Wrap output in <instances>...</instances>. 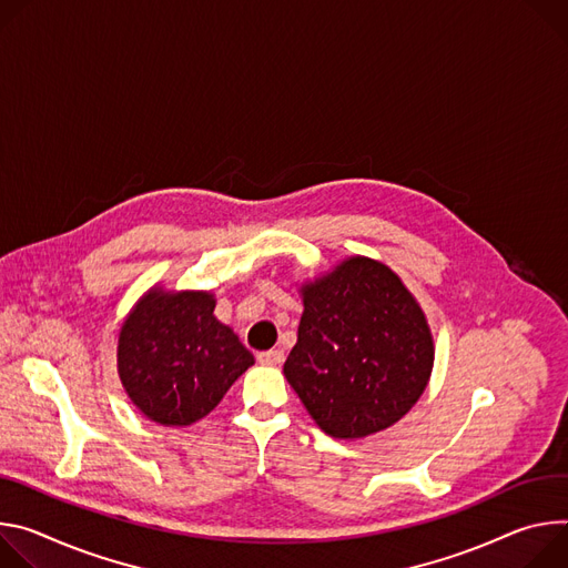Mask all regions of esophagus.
Masks as SVG:
<instances>
[{
	"mask_svg": "<svg viewBox=\"0 0 568 568\" xmlns=\"http://www.w3.org/2000/svg\"><path fill=\"white\" fill-rule=\"evenodd\" d=\"M257 361L262 365H282L284 363V352L282 349H266L257 354Z\"/></svg>",
	"mask_w": 568,
	"mask_h": 568,
	"instance_id": "1",
	"label": "esophagus"
}]
</instances>
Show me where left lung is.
<instances>
[{
	"label": "left lung",
	"instance_id": "8db88e82",
	"mask_svg": "<svg viewBox=\"0 0 568 568\" xmlns=\"http://www.w3.org/2000/svg\"><path fill=\"white\" fill-rule=\"evenodd\" d=\"M304 311L284 376L327 435L365 437L399 422L433 369V336L404 282L349 257L302 284Z\"/></svg>",
	"mask_w": 568,
	"mask_h": 568
}]
</instances>
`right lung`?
<instances>
[{"label":"right lung","instance_id":"add662e5","mask_svg":"<svg viewBox=\"0 0 568 568\" xmlns=\"http://www.w3.org/2000/svg\"><path fill=\"white\" fill-rule=\"evenodd\" d=\"M207 291L151 288L119 332L116 369L131 402L162 426H189L212 413L255 363L214 316Z\"/></svg>","mask_w":568,"mask_h":568}]
</instances>
